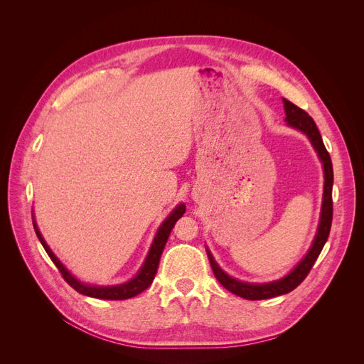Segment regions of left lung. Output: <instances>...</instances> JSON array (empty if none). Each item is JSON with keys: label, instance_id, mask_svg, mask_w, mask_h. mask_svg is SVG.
Listing matches in <instances>:
<instances>
[{"label": "left lung", "instance_id": "1", "mask_svg": "<svg viewBox=\"0 0 364 364\" xmlns=\"http://www.w3.org/2000/svg\"><path fill=\"white\" fill-rule=\"evenodd\" d=\"M284 102V109H285V121L290 127H294L297 130H301L302 134L308 136V139L311 141V144L314 150L317 151L318 158H321L323 164V173H325V185H323V202H322V213H321V222H318L317 228V234L313 240V245L310 250L306 252V255L304 259L297 264V266L287 274L278 281H272V282H264V284H250V282H243L238 281L232 277H229L228 273H225L222 269L218 267V264L213 258L211 252H208V258L209 262H211L213 272L215 274L217 281L223 285L226 290L230 293H234L240 297H245V299L249 301H261V299H270V297H277L281 294H287L291 290H294L297 285H299L305 278L306 274L310 273L311 267L314 266V262L317 257L321 255V252L326 243L329 230H331V223H333V181H334V173H333V162L331 156L325 149V144L321 136V132H318L314 119L308 115L304 109L297 107L291 102L285 100Z\"/></svg>", "mask_w": 364, "mask_h": 364}]
</instances>
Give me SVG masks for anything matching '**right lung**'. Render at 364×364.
<instances>
[{
  "label": "right lung",
  "mask_w": 364,
  "mask_h": 364,
  "mask_svg": "<svg viewBox=\"0 0 364 364\" xmlns=\"http://www.w3.org/2000/svg\"><path fill=\"white\" fill-rule=\"evenodd\" d=\"M183 213H185V205L181 203L173 209V213L167 218L164 220V223L159 226L158 232L155 235V240H153L151 247L147 253V258H146L144 264H142V267L139 269V272L136 273V277L134 279L124 282V284L109 285V287L87 285V284L80 282L79 279H75L73 274L67 270V267H65L63 264L59 261V258L54 255L53 250L48 247V245L46 243V240L42 238L35 222H33V226H35L36 235L41 241V245L43 246V249H46V252L48 253V257L51 258V261L54 264H56V267L59 269L63 279L67 281L75 291H79L80 294L90 296V297H97V299L123 301V299H129V297H134V296L142 293L153 282V279H155V274L158 272L159 259H161V255H162V250L165 247V243H167V240L170 237V232H171V229L174 228L176 222H178V220L183 215Z\"/></svg>",
  "instance_id": "right-lung-1"
}]
</instances>
